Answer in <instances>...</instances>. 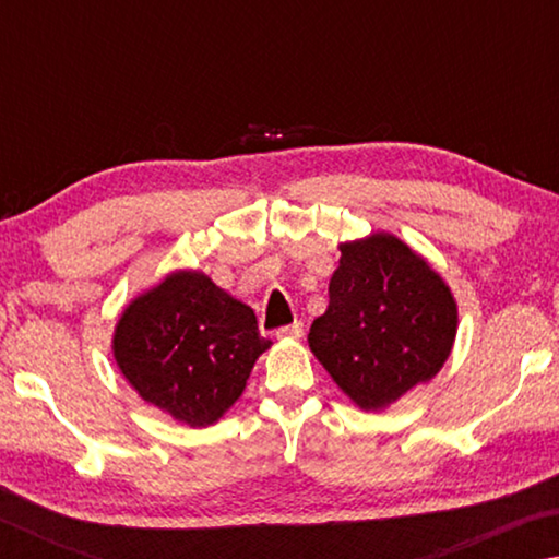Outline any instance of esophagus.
I'll list each match as a JSON object with an SVG mask.
<instances>
[{
  "label": "esophagus",
  "instance_id": "34e87169",
  "mask_svg": "<svg viewBox=\"0 0 559 559\" xmlns=\"http://www.w3.org/2000/svg\"><path fill=\"white\" fill-rule=\"evenodd\" d=\"M276 335H278V337H293V340H298V337H302V323H300V320H296V323L283 325V328L276 330Z\"/></svg>",
  "mask_w": 559,
  "mask_h": 559
}]
</instances>
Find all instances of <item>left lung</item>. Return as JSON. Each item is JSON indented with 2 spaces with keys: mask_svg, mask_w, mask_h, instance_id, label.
<instances>
[{
  "mask_svg": "<svg viewBox=\"0 0 559 559\" xmlns=\"http://www.w3.org/2000/svg\"><path fill=\"white\" fill-rule=\"evenodd\" d=\"M340 251L330 306L310 325L308 343L349 400L382 409L447 362L456 302L439 273L390 234Z\"/></svg>",
  "mask_w": 559,
  "mask_h": 559,
  "instance_id": "1",
  "label": "left lung"
}]
</instances>
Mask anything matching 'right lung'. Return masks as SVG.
I'll return each mask as SVG.
<instances>
[{
  "label": "right lung",
  "instance_id": "1",
  "mask_svg": "<svg viewBox=\"0 0 559 559\" xmlns=\"http://www.w3.org/2000/svg\"><path fill=\"white\" fill-rule=\"evenodd\" d=\"M269 347L253 310L194 271L173 273L132 300L112 337L138 394L192 427L214 424L239 400Z\"/></svg>",
  "mask_w": 559,
  "mask_h": 559
}]
</instances>
